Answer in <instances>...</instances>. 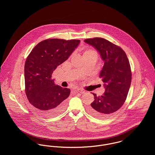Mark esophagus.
<instances>
[{"label":"esophagus","instance_id":"esophagus-1","mask_svg":"<svg viewBox=\"0 0 155 155\" xmlns=\"http://www.w3.org/2000/svg\"><path fill=\"white\" fill-rule=\"evenodd\" d=\"M77 91H78V92H79V93H81V94H84V93L85 92V91L84 89H82L81 88H78L77 89Z\"/></svg>","mask_w":155,"mask_h":155}]
</instances>
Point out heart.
<instances>
[{
  "mask_svg": "<svg viewBox=\"0 0 155 155\" xmlns=\"http://www.w3.org/2000/svg\"><path fill=\"white\" fill-rule=\"evenodd\" d=\"M88 51H86V52H88Z\"/></svg>",
  "mask_w": 155,
  "mask_h": 155,
  "instance_id": "1",
  "label": "heart"
}]
</instances>
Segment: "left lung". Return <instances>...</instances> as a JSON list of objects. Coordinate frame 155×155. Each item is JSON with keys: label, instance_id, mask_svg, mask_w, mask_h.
Wrapping results in <instances>:
<instances>
[{"label": "left lung", "instance_id": "obj_1", "mask_svg": "<svg viewBox=\"0 0 155 155\" xmlns=\"http://www.w3.org/2000/svg\"><path fill=\"white\" fill-rule=\"evenodd\" d=\"M84 42L95 48L104 61L100 78L105 92L98 97L92 93L95 100L88 110L97 117H107L119 110L127 97L132 77L130 62L122 48L105 39L95 38Z\"/></svg>", "mask_w": 155, "mask_h": 155}]
</instances>
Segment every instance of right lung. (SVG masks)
Segmentation results:
<instances>
[{
	"label": "right lung",
	"mask_w": 155,
	"mask_h": 155,
	"mask_svg": "<svg viewBox=\"0 0 155 155\" xmlns=\"http://www.w3.org/2000/svg\"><path fill=\"white\" fill-rule=\"evenodd\" d=\"M80 42L46 39L37 45L26 59L24 79L27 99L46 117L59 114L66 107L70 89L56 85L51 78L52 74L68 58Z\"/></svg>",
	"instance_id": "right-lung-1"
}]
</instances>
